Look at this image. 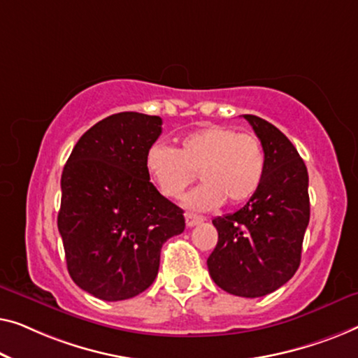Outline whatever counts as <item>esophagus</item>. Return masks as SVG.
Masks as SVG:
<instances>
[{"mask_svg": "<svg viewBox=\"0 0 358 358\" xmlns=\"http://www.w3.org/2000/svg\"><path fill=\"white\" fill-rule=\"evenodd\" d=\"M185 219L188 227H194V225H198L206 220L204 217H201V215H194V214H185Z\"/></svg>", "mask_w": 358, "mask_h": 358, "instance_id": "34e87169", "label": "esophagus"}]
</instances>
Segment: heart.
I'll return each instance as SVG.
<instances>
[{"mask_svg":"<svg viewBox=\"0 0 358 358\" xmlns=\"http://www.w3.org/2000/svg\"><path fill=\"white\" fill-rule=\"evenodd\" d=\"M148 178L164 198L178 199L198 173L201 185L188 198L189 208L214 209L246 203L259 189L266 157L261 141L251 133L213 124L181 138L177 149L150 145L144 157Z\"/></svg>","mask_w":358,"mask_h":358,"instance_id":"b5f03b06","label":"heart"}]
</instances>
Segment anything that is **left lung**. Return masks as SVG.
Returning <instances> with one entry per match:
<instances>
[{
    "label": "left lung",
    "instance_id": "8db88e82",
    "mask_svg": "<svg viewBox=\"0 0 358 358\" xmlns=\"http://www.w3.org/2000/svg\"><path fill=\"white\" fill-rule=\"evenodd\" d=\"M243 118L264 149V177L243 208L213 220L219 240L208 268L222 290L256 299L278 290L299 269L310 222L308 172L274 124L255 115Z\"/></svg>",
    "mask_w": 358,
    "mask_h": 358
}]
</instances>
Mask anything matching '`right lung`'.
<instances>
[{
  "instance_id": "obj_1",
  "label": "right lung",
  "mask_w": 358,
  "mask_h": 358,
  "mask_svg": "<svg viewBox=\"0 0 358 358\" xmlns=\"http://www.w3.org/2000/svg\"><path fill=\"white\" fill-rule=\"evenodd\" d=\"M162 118L110 115L80 136L62 175V235L74 284L105 301L139 295L157 278L162 245L185 230L183 210L144 169Z\"/></svg>"
}]
</instances>
